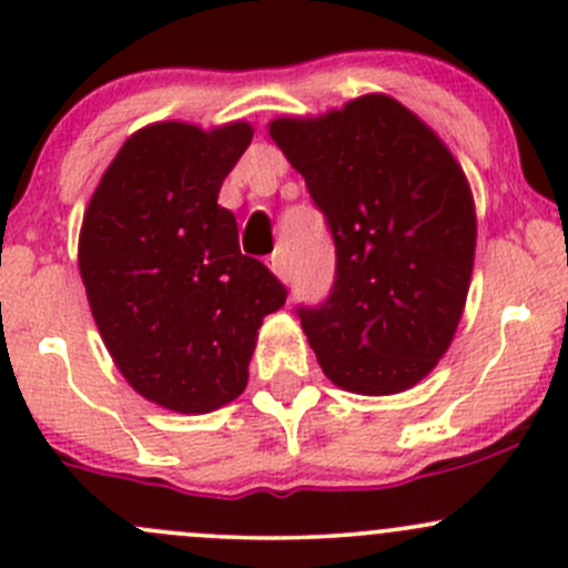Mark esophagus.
Instances as JSON below:
<instances>
[{
    "instance_id": "esophagus-1",
    "label": "esophagus",
    "mask_w": 568,
    "mask_h": 568,
    "mask_svg": "<svg viewBox=\"0 0 568 568\" xmlns=\"http://www.w3.org/2000/svg\"><path fill=\"white\" fill-rule=\"evenodd\" d=\"M268 266H272V272L277 274L280 280H288V257H285V252H274V255L268 257Z\"/></svg>"
}]
</instances>
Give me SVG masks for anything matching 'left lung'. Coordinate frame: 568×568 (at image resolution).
<instances>
[{
    "mask_svg": "<svg viewBox=\"0 0 568 568\" xmlns=\"http://www.w3.org/2000/svg\"><path fill=\"white\" fill-rule=\"evenodd\" d=\"M268 134L305 175L335 242V280L296 305L337 387L390 395L420 382L459 326L475 255L467 178L439 136L387 95Z\"/></svg>",
    "mask_w": 568,
    "mask_h": 568,
    "instance_id": "left-lung-1",
    "label": "left lung"
}]
</instances>
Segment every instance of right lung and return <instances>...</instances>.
Listing matches in <instances>:
<instances>
[{"instance_id": "1", "label": "right lung", "mask_w": 568, "mask_h": 568, "mask_svg": "<svg viewBox=\"0 0 568 568\" xmlns=\"http://www.w3.org/2000/svg\"><path fill=\"white\" fill-rule=\"evenodd\" d=\"M252 129L136 131L101 178L79 236V272L109 354L136 393L173 412H211L247 387L263 316L285 285L239 250L216 203Z\"/></svg>"}]
</instances>
